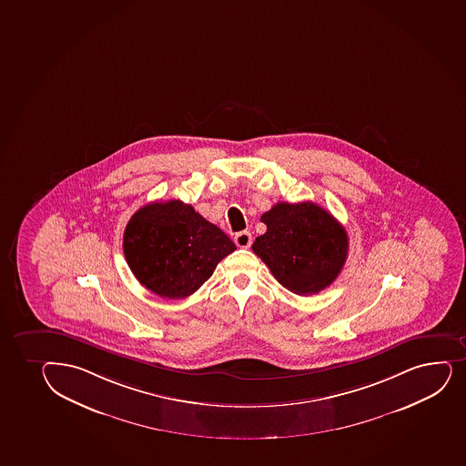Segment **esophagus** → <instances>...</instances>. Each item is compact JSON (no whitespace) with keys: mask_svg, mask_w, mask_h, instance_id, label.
<instances>
[{"mask_svg":"<svg viewBox=\"0 0 466 466\" xmlns=\"http://www.w3.org/2000/svg\"><path fill=\"white\" fill-rule=\"evenodd\" d=\"M234 241H236V245L238 248H249L252 245V236H250L249 230H241L238 232L236 237H234Z\"/></svg>","mask_w":466,"mask_h":466,"instance_id":"34e87169","label":"esophagus"}]
</instances>
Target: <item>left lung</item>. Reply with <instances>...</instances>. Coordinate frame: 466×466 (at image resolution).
<instances>
[{"label": "left lung", "instance_id": "1", "mask_svg": "<svg viewBox=\"0 0 466 466\" xmlns=\"http://www.w3.org/2000/svg\"><path fill=\"white\" fill-rule=\"evenodd\" d=\"M266 225L252 250L286 289L312 296L336 280L348 257L345 228L310 201H280L261 216Z\"/></svg>", "mask_w": 466, "mask_h": 466}]
</instances>
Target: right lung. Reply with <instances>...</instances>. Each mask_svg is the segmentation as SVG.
<instances>
[{
  "mask_svg": "<svg viewBox=\"0 0 466 466\" xmlns=\"http://www.w3.org/2000/svg\"><path fill=\"white\" fill-rule=\"evenodd\" d=\"M123 249L141 285L163 299H185L237 248L192 206L169 200L149 203L130 217Z\"/></svg>",
  "mask_w": 466,
  "mask_h": 466,
  "instance_id": "1",
  "label": "right lung"
}]
</instances>
